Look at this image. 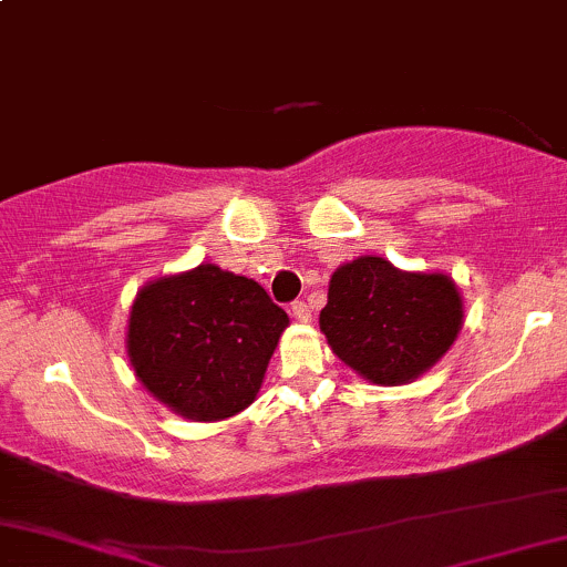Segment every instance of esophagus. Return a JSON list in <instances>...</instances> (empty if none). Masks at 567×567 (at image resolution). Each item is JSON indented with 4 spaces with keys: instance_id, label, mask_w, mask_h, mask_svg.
<instances>
[{
    "instance_id": "34e87169",
    "label": "esophagus",
    "mask_w": 567,
    "mask_h": 567,
    "mask_svg": "<svg viewBox=\"0 0 567 567\" xmlns=\"http://www.w3.org/2000/svg\"><path fill=\"white\" fill-rule=\"evenodd\" d=\"M291 316H295L297 320H302V323H307V320H312L310 305L302 302V299H297V302H291Z\"/></svg>"
}]
</instances>
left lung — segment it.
Returning a JSON list of instances; mask_svg holds the SVG:
<instances>
[{
  "instance_id": "8db88e82",
  "label": "left lung",
  "mask_w": 567,
  "mask_h": 567,
  "mask_svg": "<svg viewBox=\"0 0 567 567\" xmlns=\"http://www.w3.org/2000/svg\"><path fill=\"white\" fill-rule=\"evenodd\" d=\"M463 328V297L444 272H404L383 257L341 265L320 331L341 362L381 386L415 381Z\"/></svg>"
}]
</instances>
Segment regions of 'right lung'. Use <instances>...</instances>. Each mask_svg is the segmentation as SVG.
<instances>
[{"label": "right lung", "instance_id": "add662e5", "mask_svg": "<svg viewBox=\"0 0 567 567\" xmlns=\"http://www.w3.org/2000/svg\"><path fill=\"white\" fill-rule=\"evenodd\" d=\"M289 316L251 278L218 265L146 284L128 318L131 365L188 421H226L255 402Z\"/></svg>", "mask_w": 567, "mask_h": 567}]
</instances>
